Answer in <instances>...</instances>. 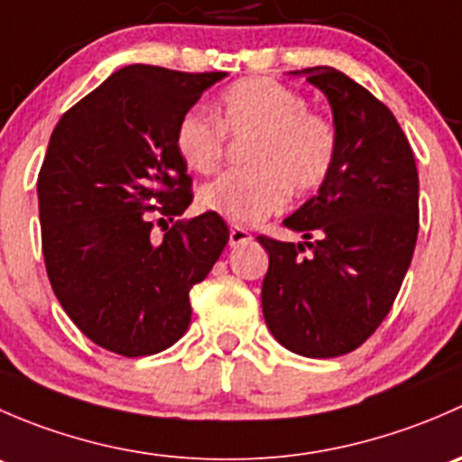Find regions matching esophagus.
<instances>
[{
    "label": "esophagus",
    "mask_w": 462,
    "mask_h": 462,
    "mask_svg": "<svg viewBox=\"0 0 462 462\" xmlns=\"http://www.w3.org/2000/svg\"><path fill=\"white\" fill-rule=\"evenodd\" d=\"M253 239V235H250L245 227L241 226H232L230 227V245H241V244H248V241Z\"/></svg>",
    "instance_id": "1"
}]
</instances>
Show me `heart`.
Masks as SVG:
<instances>
[{"mask_svg": "<svg viewBox=\"0 0 462 462\" xmlns=\"http://www.w3.org/2000/svg\"><path fill=\"white\" fill-rule=\"evenodd\" d=\"M227 136L248 141L250 170L203 185L199 201L236 226H254L282 212L291 189H318L333 170L337 132L326 116L309 111L301 93L270 78H245L218 97L217 118L188 111L176 125L180 161L197 174H214L226 161Z\"/></svg>", "mask_w": 462, "mask_h": 462, "instance_id": "1", "label": "heart"}]
</instances>
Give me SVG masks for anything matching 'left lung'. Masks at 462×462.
Here are the masks:
<instances>
[{"label": "left lung", "instance_id": "left-lung-1", "mask_svg": "<svg viewBox=\"0 0 462 462\" xmlns=\"http://www.w3.org/2000/svg\"><path fill=\"white\" fill-rule=\"evenodd\" d=\"M301 73L328 97L337 156L319 192L283 218L304 244L259 236L270 257L261 306L288 351L337 357L375 333L402 286L418 239V170L374 93L337 69Z\"/></svg>", "mask_w": 462, "mask_h": 462}]
</instances>
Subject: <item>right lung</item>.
<instances>
[{
	"label": "right lung",
	"instance_id": "obj_1",
	"mask_svg": "<svg viewBox=\"0 0 462 462\" xmlns=\"http://www.w3.org/2000/svg\"><path fill=\"white\" fill-rule=\"evenodd\" d=\"M223 78L132 64L51 134L37 176L46 273L73 324L106 351L141 357L179 342L192 319L189 291L230 239L214 212L151 236L153 220H174L192 203L176 125Z\"/></svg>",
	"mask_w": 462,
	"mask_h": 462
}]
</instances>
